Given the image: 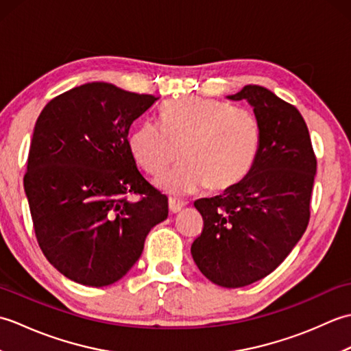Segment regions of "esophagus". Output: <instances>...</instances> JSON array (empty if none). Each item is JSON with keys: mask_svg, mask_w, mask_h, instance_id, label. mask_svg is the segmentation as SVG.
<instances>
[{"mask_svg": "<svg viewBox=\"0 0 351 351\" xmlns=\"http://www.w3.org/2000/svg\"><path fill=\"white\" fill-rule=\"evenodd\" d=\"M184 202H181V200H176V199H173V197H170L169 199V211L171 213V214H176V213H180L182 208H184Z\"/></svg>", "mask_w": 351, "mask_h": 351, "instance_id": "esophagus-1", "label": "esophagus"}]
</instances>
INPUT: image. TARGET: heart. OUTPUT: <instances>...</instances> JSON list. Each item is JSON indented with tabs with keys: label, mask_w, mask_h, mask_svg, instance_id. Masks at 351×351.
I'll return each instance as SVG.
<instances>
[{
	"label": "heart",
	"mask_w": 351,
	"mask_h": 351,
	"mask_svg": "<svg viewBox=\"0 0 351 351\" xmlns=\"http://www.w3.org/2000/svg\"><path fill=\"white\" fill-rule=\"evenodd\" d=\"M161 125L143 121L131 130L128 147L140 167L160 175V190L185 196L206 187L225 191L240 184L258 158L261 125L250 110L206 98H180L162 106Z\"/></svg>",
	"instance_id": "obj_1"
}]
</instances>
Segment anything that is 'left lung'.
I'll return each instance as SVG.
<instances>
[{"label": "left lung", "instance_id": "left-lung-1", "mask_svg": "<svg viewBox=\"0 0 351 351\" xmlns=\"http://www.w3.org/2000/svg\"><path fill=\"white\" fill-rule=\"evenodd\" d=\"M228 99L253 107L261 125L258 158L235 187L196 200L204 230L191 256L215 285L240 288L270 274L306 230L317 160L294 106L252 84Z\"/></svg>", "mask_w": 351, "mask_h": 351}]
</instances>
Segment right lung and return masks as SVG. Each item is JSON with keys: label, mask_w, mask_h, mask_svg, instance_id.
<instances>
[{"label": "right lung", "mask_w": 351, "mask_h": 351, "mask_svg": "<svg viewBox=\"0 0 351 351\" xmlns=\"http://www.w3.org/2000/svg\"><path fill=\"white\" fill-rule=\"evenodd\" d=\"M158 99L95 81L49 101L37 119L24 176L34 232L51 265L81 285L122 279L167 219V197L128 147L130 126Z\"/></svg>", "instance_id": "right-lung-1"}]
</instances>
